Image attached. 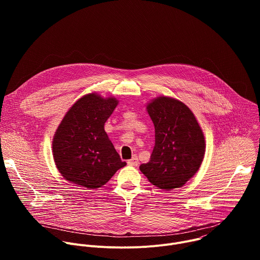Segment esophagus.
Listing matches in <instances>:
<instances>
[{"instance_id":"1","label":"esophagus","mask_w":260,"mask_h":260,"mask_svg":"<svg viewBox=\"0 0 260 260\" xmlns=\"http://www.w3.org/2000/svg\"><path fill=\"white\" fill-rule=\"evenodd\" d=\"M127 164H128L129 166H133V167H137V166L139 165V159H138L137 155H134L132 159L127 160Z\"/></svg>"}]
</instances>
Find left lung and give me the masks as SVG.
<instances>
[{"instance_id":"obj_1","label":"left lung","mask_w":260,"mask_h":260,"mask_svg":"<svg viewBox=\"0 0 260 260\" xmlns=\"http://www.w3.org/2000/svg\"><path fill=\"white\" fill-rule=\"evenodd\" d=\"M155 128L150 160L140 166L160 189L183 186L199 171L205 155V138L191 110L182 102L159 96L147 105Z\"/></svg>"}]
</instances>
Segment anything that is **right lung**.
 I'll return each instance as SVG.
<instances>
[{
    "label": "right lung",
    "instance_id": "1",
    "mask_svg": "<svg viewBox=\"0 0 260 260\" xmlns=\"http://www.w3.org/2000/svg\"><path fill=\"white\" fill-rule=\"evenodd\" d=\"M117 104L114 98L90 93L70 108L52 142L56 168L66 180L99 188L126 165L104 129Z\"/></svg>",
    "mask_w": 260,
    "mask_h": 260
}]
</instances>
